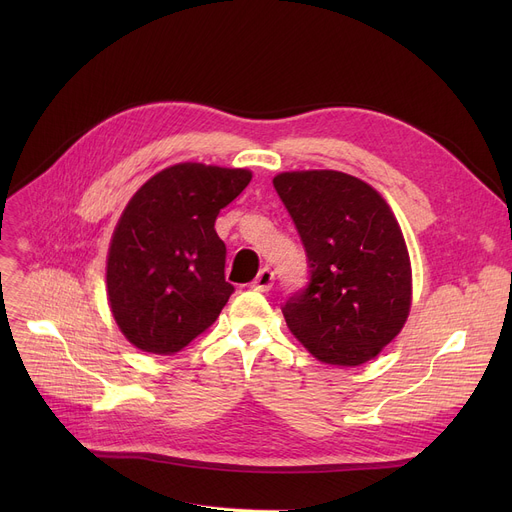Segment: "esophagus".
<instances>
[{"instance_id": "obj_1", "label": "esophagus", "mask_w": 512, "mask_h": 512, "mask_svg": "<svg viewBox=\"0 0 512 512\" xmlns=\"http://www.w3.org/2000/svg\"><path fill=\"white\" fill-rule=\"evenodd\" d=\"M272 286H274V272L270 270V267H263L251 284V288L259 290V292H270Z\"/></svg>"}]
</instances>
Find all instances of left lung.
<instances>
[{"instance_id":"8db88e82","label":"left lung","mask_w":512,"mask_h":512,"mask_svg":"<svg viewBox=\"0 0 512 512\" xmlns=\"http://www.w3.org/2000/svg\"><path fill=\"white\" fill-rule=\"evenodd\" d=\"M309 261V282L282 305L290 332L330 365L367 363L411 309V261L400 226L367 182L334 170L274 178Z\"/></svg>"}]
</instances>
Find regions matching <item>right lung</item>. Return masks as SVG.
<instances>
[{
  "label": "right lung",
  "mask_w": 512,
  "mask_h": 512,
  "mask_svg": "<svg viewBox=\"0 0 512 512\" xmlns=\"http://www.w3.org/2000/svg\"><path fill=\"white\" fill-rule=\"evenodd\" d=\"M249 182V170L178 164L128 201L107 255V297L141 351L178 353L218 319L234 286L215 220Z\"/></svg>",
  "instance_id": "1"
}]
</instances>
